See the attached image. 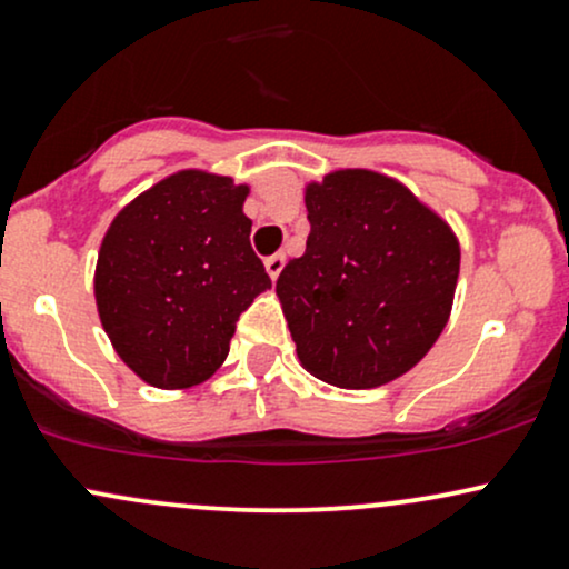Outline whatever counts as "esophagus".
Returning a JSON list of instances; mask_svg holds the SVG:
<instances>
[{"instance_id": "34e87169", "label": "esophagus", "mask_w": 569, "mask_h": 569, "mask_svg": "<svg viewBox=\"0 0 569 569\" xmlns=\"http://www.w3.org/2000/svg\"><path fill=\"white\" fill-rule=\"evenodd\" d=\"M283 264H286V257H283V253H272V257H267V259H264V270H267V276H270L272 280H278L280 270H283Z\"/></svg>"}]
</instances>
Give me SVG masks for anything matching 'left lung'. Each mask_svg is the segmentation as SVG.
Here are the masks:
<instances>
[{"mask_svg": "<svg viewBox=\"0 0 569 569\" xmlns=\"http://www.w3.org/2000/svg\"><path fill=\"white\" fill-rule=\"evenodd\" d=\"M305 206L307 248L276 283L299 363L348 390L407 375L452 312V227L401 181L367 168L310 181Z\"/></svg>", "mask_w": 569, "mask_h": 569, "instance_id": "obj_1", "label": "left lung"}]
</instances>
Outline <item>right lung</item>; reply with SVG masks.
<instances>
[{"label": "right lung", "instance_id": "add662e5", "mask_svg": "<svg viewBox=\"0 0 569 569\" xmlns=\"http://www.w3.org/2000/svg\"><path fill=\"white\" fill-rule=\"evenodd\" d=\"M246 184L179 171L117 213L98 251V318L143 382H206L230 352L240 312L270 289L253 253Z\"/></svg>", "mask_w": 569, "mask_h": 569}]
</instances>
